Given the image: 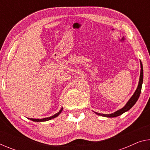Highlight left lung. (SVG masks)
Returning a JSON list of instances; mask_svg holds the SVG:
<instances>
[{"instance_id": "obj_1", "label": "left lung", "mask_w": 150, "mask_h": 150, "mask_svg": "<svg viewBox=\"0 0 150 150\" xmlns=\"http://www.w3.org/2000/svg\"><path fill=\"white\" fill-rule=\"evenodd\" d=\"M140 66H141V71H140V75H139V80L138 87H137L136 91L134 92V95L132 96V97L130 98V100H129L128 101V103L126 104V105L124 106L123 108L120 109V110L116 111L115 112L109 114V115L100 114V113L96 112H94L97 115L105 116V117L113 118V117H116V116H118L121 115H122L123 113L126 112V111L130 110V109L134 105H135L136 103L137 102V100H138V99L139 95H140V93H141L142 83H143V66H142V63L141 62H140Z\"/></svg>"}]
</instances>
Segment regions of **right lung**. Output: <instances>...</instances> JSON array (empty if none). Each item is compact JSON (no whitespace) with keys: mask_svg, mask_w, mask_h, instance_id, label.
I'll return each instance as SVG.
<instances>
[{"mask_svg":"<svg viewBox=\"0 0 150 150\" xmlns=\"http://www.w3.org/2000/svg\"><path fill=\"white\" fill-rule=\"evenodd\" d=\"M62 110H63V108H61V110L59 112H58L57 113H56L54 115H53L52 116H50V117L44 118H42V119H35V118H29V119H30V120H32V121H34V122H44V121L50 120H52V119H53V118L57 117V116H59V115L61 112H62Z\"/></svg>","mask_w":150,"mask_h":150,"instance_id":"1","label":"right lung"}]
</instances>
